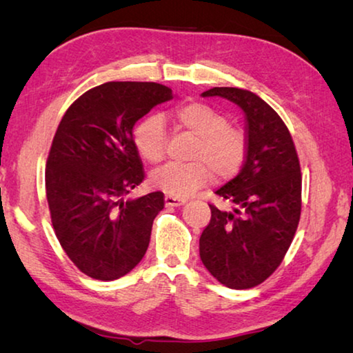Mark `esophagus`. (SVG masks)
Masks as SVG:
<instances>
[{"instance_id":"obj_1","label":"esophagus","mask_w":353,"mask_h":353,"mask_svg":"<svg viewBox=\"0 0 353 353\" xmlns=\"http://www.w3.org/2000/svg\"><path fill=\"white\" fill-rule=\"evenodd\" d=\"M185 204V199L182 198H174V196H165V205L166 207H179V205H183Z\"/></svg>"}]
</instances>
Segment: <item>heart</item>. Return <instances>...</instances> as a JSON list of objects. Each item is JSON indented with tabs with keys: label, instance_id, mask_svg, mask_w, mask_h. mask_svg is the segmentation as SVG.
Wrapping results in <instances>:
<instances>
[{
	"label": "heart",
	"instance_id": "1",
	"mask_svg": "<svg viewBox=\"0 0 353 353\" xmlns=\"http://www.w3.org/2000/svg\"><path fill=\"white\" fill-rule=\"evenodd\" d=\"M179 129L196 137L190 163H166L154 170L152 187L174 198H187L210 181L213 172L219 179L232 177L241 168L248 152L244 130L227 123V117L216 107L201 101H187L172 112ZM137 152L149 163L165 157L166 128L159 115H151L134 130Z\"/></svg>",
	"mask_w": 353,
	"mask_h": 353
}]
</instances>
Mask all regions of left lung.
I'll list each match as a JSON object with an SVG mask.
<instances>
[{
  "label": "left lung",
  "mask_w": 353,
  "mask_h": 353,
  "mask_svg": "<svg viewBox=\"0 0 353 353\" xmlns=\"http://www.w3.org/2000/svg\"><path fill=\"white\" fill-rule=\"evenodd\" d=\"M202 97H221L241 107L248 152L240 174L216 191L234 210L210 204L199 255L227 288H254L277 270L294 238L302 208L301 163L283 119L256 94L213 87Z\"/></svg>",
  "instance_id": "left-lung-1"
}]
</instances>
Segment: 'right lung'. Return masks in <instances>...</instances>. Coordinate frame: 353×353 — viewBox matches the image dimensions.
Here are the masks:
<instances>
[{
  "mask_svg": "<svg viewBox=\"0 0 353 353\" xmlns=\"http://www.w3.org/2000/svg\"><path fill=\"white\" fill-rule=\"evenodd\" d=\"M172 98L155 82H105L81 94L62 117L46 160L52 229L77 270L97 280L126 276L145 256L162 191L123 201L145 181L132 129Z\"/></svg>",
  "mask_w": 353,
  "mask_h": 353,
  "instance_id": "add662e5",
  "label": "right lung"
}]
</instances>
